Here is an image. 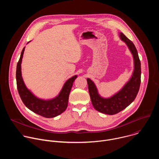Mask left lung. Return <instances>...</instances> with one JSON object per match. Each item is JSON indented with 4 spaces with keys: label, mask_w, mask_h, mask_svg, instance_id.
I'll use <instances>...</instances> for the list:
<instances>
[{
    "label": "left lung",
    "mask_w": 159,
    "mask_h": 159,
    "mask_svg": "<svg viewBox=\"0 0 159 159\" xmlns=\"http://www.w3.org/2000/svg\"><path fill=\"white\" fill-rule=\"evenodd\" d=\"M119 36L120 39L125 43L133 56L134 69L129 79L120 90L109 98L101 96L95 83L91 79H87L90 99L94 109L109 115L117 114L134 100L139 93L141 82V63L137 48L133 42L123 33H120Z\"/></svg>",
    "instance_id": "left-lung-1"
}]
</instances>
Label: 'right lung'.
Returning <instances> with one entry per match:
<instances>
[{"label": "right lung", "mask_w": 159, "mask_h": 159, "mask_svg": "<svg viewBox=\"0 0 159 159\" xmlns=\"http://www.w3.org/2000/svg\"><path fill=\"white\" fill-rule=\"evenodd\" d=\"M25 50V47L22 50L16 69L17 87L22 102L31 111L45 118H51L61 115L67 107L70 90L77 75H75L68 79L63 84L59 94L54 98L50 99L39 98L28 89L22 77L21 63Z\"/></svg>", "instance_id": "right-lung-1"}]
</instances>
